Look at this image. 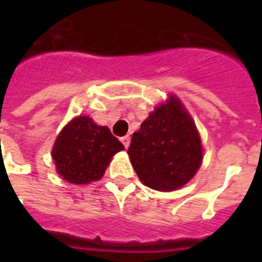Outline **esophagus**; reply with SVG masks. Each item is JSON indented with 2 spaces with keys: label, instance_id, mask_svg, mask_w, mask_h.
I'll return each instance as SVG.
<instances>
[{
  "label": "esophagus",
  "instance_id": "1",
  "mask_svg": "<svg viewBox=\"0 0 262 262\" xmlns=\"http://www.w3.org/2000/svg\"><path fill=\"white\" fill-rule=\"evenodd\" d=\"M121 141H122V144L125 145V148L129 147V144H130V137L129 136H123V137H121Z\"/></svg>",
  "mask_w": 262,
  "mask_h": 262
}]
</instances>
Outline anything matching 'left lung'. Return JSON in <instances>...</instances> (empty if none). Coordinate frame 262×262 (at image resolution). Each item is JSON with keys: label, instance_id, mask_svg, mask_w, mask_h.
<instances>
[{"label": "left lung", "instance_id": "8db88e82", "mask_svg": "<svg viewBox=\"0 0 262 262\" xmlns=\"http://www.w3.org/2000/svg\"><path fill=\"white\" fill-rule=\"evenodd\" d=\"M127 155L140 181L155 190H177L194 177L203 162V145L177 96L156 107L133 133Z\"/></svg>", "mask_w": 262, "mask_h": 262}]
</instances>
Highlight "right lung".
Listing matches in <instances>:
<instances>
[{"instance_id": "1", "label": "right lung", "mask_w": 262, "mask_h": 262, "mask_svg": "<svg viewBox=\"0 0 262 262\" xmlns=\"http://www.w3.org/2000/svg\"><path fill=\"white\" fill-rule=\"evenodd\" d=\"M122 149V143L108 127L80 115L59 132L51 156L57 172L65 181L84 185L102 178L111 158Z\"/></svg>"}]
</instances>
